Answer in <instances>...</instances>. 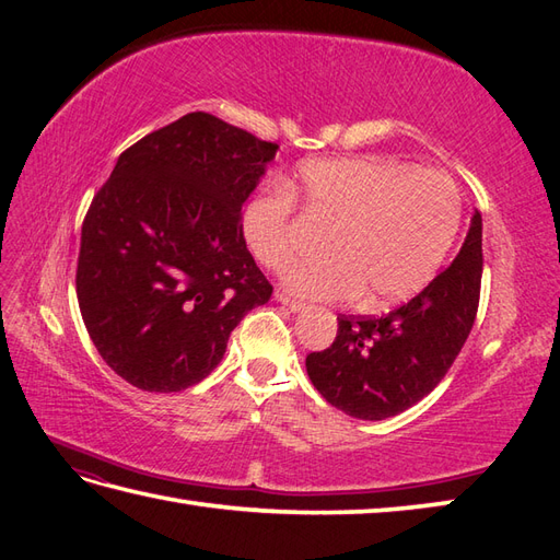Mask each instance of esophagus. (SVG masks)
<instances>
[{"label": "esophagus", "mask_w": 560, "mask_h": 560, "mask_svg": "<svg viewBox=\"0 0 560 560\" xmlns=\"http://www.w3.org/2000/svg\"><path fill=\"white\" fill-rule=\"evenodd\" d=\"M277 301H279L283 307H289L291 313H303V311H307V305H305V303H301V301H293V299H289V295H283V293H279V295H277Z\"/></svg>", "instance_id": "34e87169"}]
</instances>
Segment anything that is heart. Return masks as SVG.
<instances>
[{
	"instance_id": "1",
	"label": "heart",
	"mask_w": 560,
	"mask_h": 560,
	"mask_svg": "<svg viewBox=\"0 0 560 560\" xmlns=\"http://www.w3.org/2000/svg\"><path fill=\"white\" fill-rule=\"evenodd\" d=\"M307 219L331 229L325 265L293 273L289 289L307 299L387 307L433 281L462 221L459 189L440 171L363 159L311 161L295 175ZM243 241L269 271L287 273L303 257L291 189L273 185L247 199Z\"/></svg>"
}]
</instances>
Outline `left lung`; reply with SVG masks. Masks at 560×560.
Masks as SVG:
<instances>
[{
    "label": "left lung",
    "instance_id": "left-lung-1",
    "mask_svg": "<svg viewBox=\"0 0 560 560\" xmlns=\"http://www.w3.org/2000/svg\"><path fill=\"white\" fill-rule=\"evenodd\" d=\"M481 213L457 257L409 303L383 317H337V339L305 359L331 407L383 421L431 395L467 341L481 291Z\"/></svg>",
    "mask_w": 560,
    "mask_h": 560
}]
</instances>
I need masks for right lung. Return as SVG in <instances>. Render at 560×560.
<instances>
[{"label":"right lung","mask_w":560,"mask_h":560,"mask_svg":"<svg viewBox=\"0 0 560 560\" xmlns=\"http://www.w3.org/2000/svg\"><path fill=\"white\" fill-rule=\"evenodd\" d=\"M279 147L209 113L139 139L83 219L77 299L103 361L144 392L201 383L271 295L241 209Z\"/></svg>","instance_id":"1"}]
</instances>
